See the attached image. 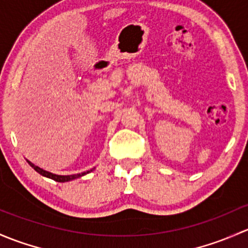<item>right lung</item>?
<instances>
[{
	"label": "right lung",
	"mask_w": 248,
	"mask_h": 248,
	"mask_svg": "<svg viewBox=\"0 0 248 248\" xmlns=\"http://www.w3.org/2000/svg\"><path fill=\"white\" fill-rule=\"evenodd\" d=\"M27 162H29V165L31 167L33 168L34 170H37L38 173H39L40 175H43V177H46V178H50V179L55 180V181H58V183H65V181H70V180H74V179H78V178H81L83 177V175H86L87 173L92 172V170H94V168H92L91 170H87V172H83V173H78V174H71V175H58V174H53V173L51 172H47V170H43V168L38 167V166H35L34 163H32L29 160H26Z\"/></svg>",
	"instance_id": "right-lung-1"
}]
</instances>
